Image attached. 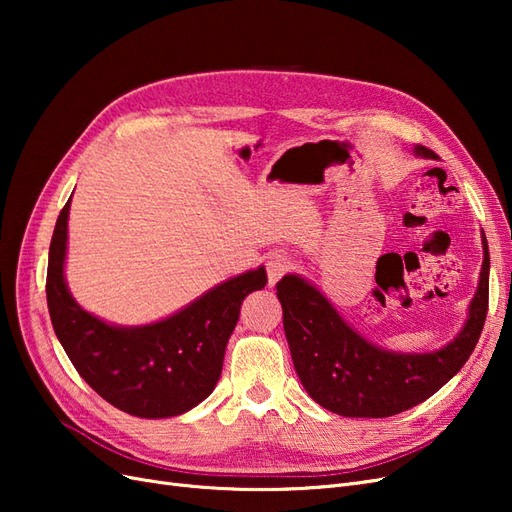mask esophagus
<instances>
[{"label": "esophagus", "instance_id": "34e87169", "mask_svg": "<svg viewBox=\"0 0 512 512\" xmlns=\"http://www.w3.org/2000/svg\"><path fill=\"white\" fill-rule=\"evenodd\" d=\"M292 258L288 256V254H284V252H275V254H271L269 256V260H267V275H269V284L271 286H275L277 282L282 280V277L292 269Z\"/></svg>", "mask_w": 512, "mask_h": 512}]
</instances>
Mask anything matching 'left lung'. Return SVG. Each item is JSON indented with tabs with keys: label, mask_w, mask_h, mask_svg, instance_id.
I'll use <instances>...</instances> for the list:
<instances>
[{
	"label": "left lung",
	"mask_w": 512,
	"mask_h": 512,
	"mask_svg": "<svg viewBox=\"0 0 512 512\" xmlns=\"http://www.w3.org/2000/svg\"><path fill=\"white\" fill-rule=\"evenodd\" d=\"M416 156L436 158L427 147ZM461 333L436 352L401 354L367 342L299 275L277 282L294 369L316 404L339 416L384 418L421 404L470 359L489 309V247Z\"/></svg>",
	"instance_id": "1"
}]
</instances>
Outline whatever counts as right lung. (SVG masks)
<instances>
[{"mask_svg": "<svg viewBox=\"0 0 512 512\" xmlns=\"http://www.w3.org/2000/svg\"><path fill=\"white\" fill-rule=\"evenodd\" d=\"M70 200L49 250L46 303L55 335L81 378L108 404L141 418H166L207 399L247 294L265 288V267L211 288L166 320L145 327L106 324L72 299L64 280Z\"/></svg>", "mask_w": 512, "mask_h": 512, "instance_id": "add662e5", "label": "right lung"}]
</instances>
